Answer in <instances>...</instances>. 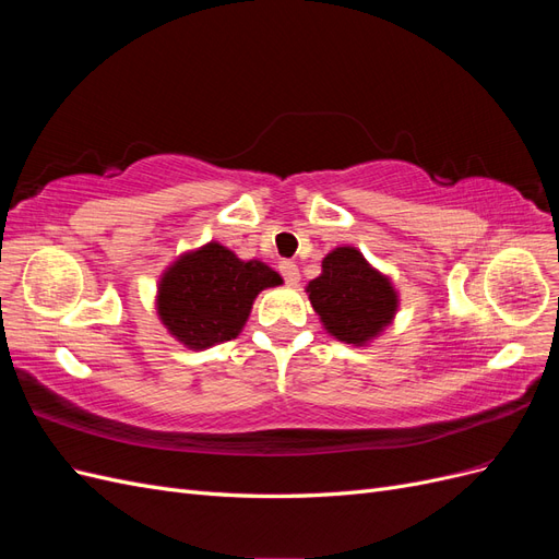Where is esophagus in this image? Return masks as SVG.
Returning a JSON list of instances; mask_svg holds the SVG:
<instances>
[{
    "label": "esophagus",
    "mask_w": 559,
    "mask_h": 559,
    "mask_svg": "<svg viewBox=\"0 0 559 559\" xmlns=\"http://www.w3.org/2000/svg\"><path fill=\"white\" fill-rule=\"evenodd\" d=\"M280 273H282V277H284V282H286V284L296 286V284L300 282L298 265H296L294 261H282V263H280Z\"/></svg>",
    "instance_id": "34e87169"
}]
</instances>
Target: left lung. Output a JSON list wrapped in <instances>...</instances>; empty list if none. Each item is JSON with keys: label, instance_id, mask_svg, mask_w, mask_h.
I'll return each instance as SVG.
<instances>
[{"label": "left lung", "instance_id": "8db88e82", "mask_svg": "<svg viewBox=\"0 0 559 559\" xmlns=\"http://www.w3.org/2000/svg\"><path fill=\"white\" fill-rule=\"evenodd\" d=\"M324 329L347 345H366L392 324L399 296L392 282L354 247H335L321 261V275L308 284Z\"/></svg>", "mask_w": 559, "mask_h": 559}]
</instances>
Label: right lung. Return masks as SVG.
Returning <instances> with one entry per match:
<instances>
[{
	"label": "right lung",
	"mask_w": 559,
	"mask_h": 559,
	"mask_svg": "<svg viewBox=\"0 0 559 559\" xmlns=\"http://www.w3.org/2000/svg\"><path fill=\"white\" fill-rule=\"evenodd\" d=\"M282 284L273 267L240 261L218 242L183 253L165 270L158 284V317L179 343L207 349L238 337L253 298Z\"/></svg>",
	"instance_id": "1"
}]
</instances>
